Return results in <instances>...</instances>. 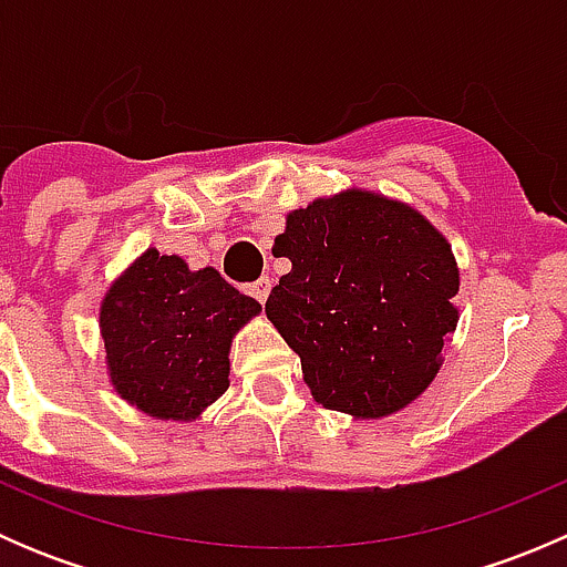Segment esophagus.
I'll list each match as a JSON object with an SVG mask.
<instances>
[{"label":"esophagus","mask_w":567,"mask_h":567,"mask_svg":"<svg viewBox=\"0 0 567 567\" xmlns=\"http://www.w3.org/2000/svg\"><path fill=\"white\" fill-rule=\"evenodd\" d=\"M268 293H271V279H268V277H260V279H257V282L249 285V296H255V299L260 301V305H266Z\"/></svg>","instance_id":"esophagus-1"}]
</instances>
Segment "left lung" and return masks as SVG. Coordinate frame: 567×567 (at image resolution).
Masks as SVG:
<instances>
[{
  "label": "left lung",
  "mask_w": 567,
  "mask_h": 567,
  "mask_svg": "<svg viewBox=\"0 0 567 567\" xmlns=\"http://www.w3.org/2000/svg\"><path fill=\"white\" fill-rule=\"evenodd\" d=\"M274 255L293 268L266 316L318 403L375 420L427 390L458 323L461 282L447 238L420 210L348 188L288 214Z\"/></svg>",
  "instance_id": "8db88e82"
}]
</instances>
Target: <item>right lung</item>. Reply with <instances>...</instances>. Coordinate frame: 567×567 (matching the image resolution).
Segmentation results:
<instances>
[{"label":"right lung","instance_id":"right-lung-1","mask_svg":"<svg viewBox=\"0 0 567 567\" xmlns=\"http://www.w3.org/2000/svg\"><path fill=\"white\" fill-rule=\"evenodd\" d=\"M257 312L216 268L147 249L101 305L114 390L156 420H197L230 386V342Z\"/></svg>","mask_w":567,"mask_h":567}]
</instances>
